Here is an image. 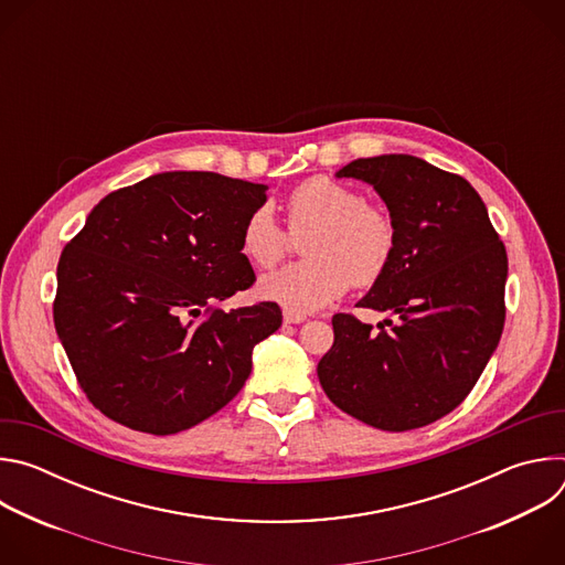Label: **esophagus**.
Here are the masks:
<instances>
[{
	"label": "esophagus",
	"mask_w": 565,
	"mask_h": 565,
	"mask_svg": "<svg viewBox=\"0 0 565 565\" xmlns=\"http://www.w3.org/2000/svg\"><path fill=\"white\" fill-rule=\"evenodd\" d=\"M306 317L303 315H297V312H290V310H284V324H301Z\"/></svg>",
	"instance_id": "34e87169"
}]
</instances>
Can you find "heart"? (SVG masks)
<instances>
[{
	"instance_id": "heart-1",
	"label": "heart",
	"mask_w": 565,
	"mask_h": 565,
	"mask_svg": "<svg viewBox=\"0 0 565 565\" xmlns=\"http://www.w3.org/2000/svg\"><path fill=\"white\" fill-rule=\"evenodd\" d=\"M292 227L315 230L303 253L308 259L262 277L257 292L284 310L306 315L340 299L351 284L377 281L395 248V230L386 214L364 205L362 194L315 177L297 185L288 196ZM286 250V232L268 205L257 207L241 227V253L255 266H275Z\"/></svg>"
}]
</instances>
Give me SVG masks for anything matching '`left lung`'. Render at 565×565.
Wrapping results in <instances>:
<instances>
[{
    "instance_id": "1",
    "label": "left lung",
    "mask_w": 565,
    "mask_h": 565,
    "mask_svg": "<svg viewBox=\"0 0 565 565\" xmlns=\"http://www.w3.org/2000/svg\"><path fill=\"white\" fill-rule=\"evenodd\" d=\"M338 179L369 183L388 210L395 248L358 301L393 312L380 332L333 315L335 342L317 377L335 407L384 431H409L454 412L499 347L508 255L478 192L409 153L358 158Z\"/></svg>"
}]
</instances>
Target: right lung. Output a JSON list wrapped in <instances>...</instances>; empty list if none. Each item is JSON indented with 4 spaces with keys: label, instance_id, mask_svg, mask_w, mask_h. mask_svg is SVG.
I'll return each mask as SVG.
<instances>
[{
    "label": "right lung",
    "instance_id": "1",
    "mask_svg": "<svg viewBox=\"0 0 565 565\" xmlns=\"http://www.w3.org/2000/svg\"><path fill=\"white\" fill-rule=\"evenodd\" d=\"M266 185L160 172L107 194L57 264L53 321L107 418L153 436L190 429L241 391L281 327L273 301L221 310L255 281L241 227Z\"/></svg>",
    "mask_w": 565,
    "mask_h": 565
}]
</instances>
